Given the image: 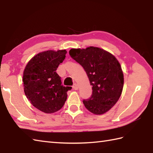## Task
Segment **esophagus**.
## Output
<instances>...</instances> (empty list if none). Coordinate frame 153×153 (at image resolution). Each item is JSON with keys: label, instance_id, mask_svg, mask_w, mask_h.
<instances>
[{"label": "esophagus", "instance_id": "1", "mask_svg": "<svg viewBox=\"0 0 153 153\" xmlns=\"http://www.w3.org/2000/svg\"><path fill=\"white\" fill-rule=\"evenodd\" d=\"M72 87H73V89H75V90H77V89H78V85H77V84L76 83H75L74 84Z\"/></svg>", "mask_w": 153, "mask_h": 153}]
</instances>
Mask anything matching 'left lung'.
<instances>
[{
    "label": "left lung",
    "instance_id": "1",
    "mask_svg": "<svg viewBox=\"0 0 153 153\" xmlns=\"http://www.w3.org/2000/svg\"><path fill=\"white\" fill-rule=\"evenodd\" d=\"M70 56L82 66L92 85V95L83 99L85 108L95 114H102L112 108L121 95L123 74L114 56L98 47L71 48Z\"/></svg>",
    "mask_w": 153,
    "mask_h": 153
}]
</instances>
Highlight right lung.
<instances>
[{
	"label": "right lung",
	"instance_id": "obj_1",
	"mask_svg": "<svg viewBox=\"0 0 153 153\" xmlns=\"http://www.w3.org/2000/svg\"><path fill=\"white\" fill-rule=\"evenodd\" d=\"M66 50L47 51L35 55L24 71L23 82L27 98L35 108L45 113L56 112L64 106L71 87L62 85L56 72L66 57Z\"/></svg>",
	"mask_w": 153,
	"mask_h": 153
}]
</instances>
